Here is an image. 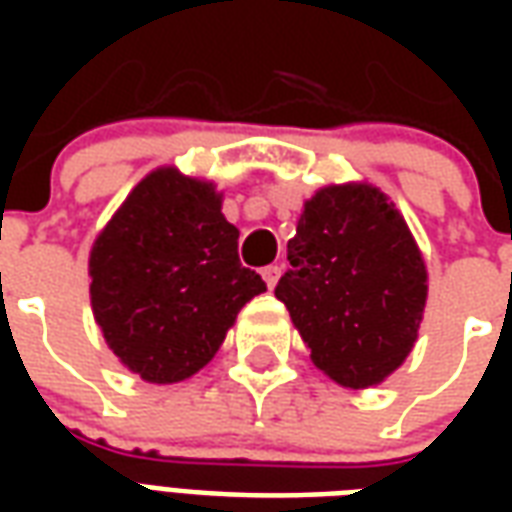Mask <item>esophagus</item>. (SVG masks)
Wrapping results in <instances>:
<instances>
[{"mask_svg": "<svg viewBox=\"0 0 512 512\" xmlns=\"http://www.w3.org/2000/svg\"><path fill=\"white\" fill-rule=\"evenodd\" d=\"M260 274H263V279H266L268 288H274V285H277L279 274H282V268H279V266H266V268H263V271H260Z\"/></svg>", "mask_w": 512, "mask_h": 512, "instance_id": "34e87169", "label": "esophagus"}]
</instances>
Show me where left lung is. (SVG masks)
<instances>
[{
	"label": "left lung",
	"mask_w": 512,
	"mask_h": 512,
	"mask_svg": "<svg viewBox=\"0 0 512 512\" xmlns=\"http://www.w3.org/2000/svg\"><path fill=\"white\" fill-rule=\"evenodd\" d=\"M277 299L343 386L384 381L417 340L428 271L403 216L373 186H329L304 205Z\"/></svg>",
	"instance_id": "left-lung-1"
}]
</instances>
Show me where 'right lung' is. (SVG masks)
I'll use <instances>...</instances> for the list:
<instances>
[{"instance_id": "right-lung-1", "label": "right lung", "mask_w": 512, "mask_h": 512, "mask_svg": "<svg viewBox=\"0 0 512 512\" xmlns=\"http://www.w3.org/2000/svg\"><path fill=\"white\" fill-rule=\"evenodd\" d=\"M95 321L120 362L150 384L194 376L266 282L238 260V230L211 183L156 169L98 235Z\"/></svg>"}]
</instances>
